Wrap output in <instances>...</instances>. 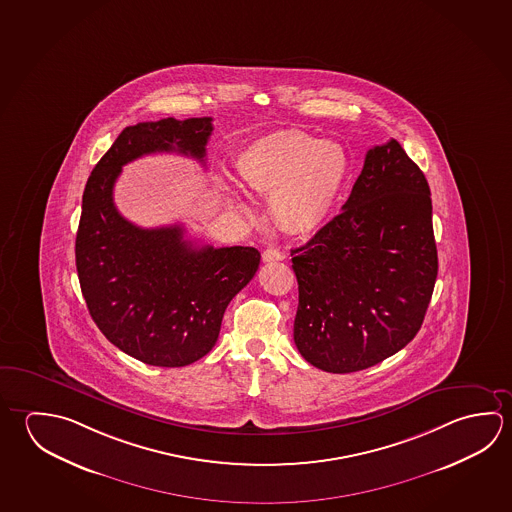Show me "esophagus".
<instances>
[{"mask_svg":"<svg viewBox=\"0 0 512 512\" xmlns=\"http://www.w3.org/2000/svg\"><path fill=\"white\" fill-rule=\"evenodd\" d=\"M284 259H286V253L280 252L277 248H268V250H264V253H262V260L264 262H275V260Z\"/></svg>","mask_w":512,"mask_h":512,"instance_id":"obj_1","label":"esophagus"}]
</instances>
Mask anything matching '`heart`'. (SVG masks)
<instances>
[{
    "label": "heart",
    "instance_id": "heart-1",
    "mask_svg": "<svg viewBox=\"0 0 512 512\" xmlns=\"http://www.w3.org/2000/svg\"><path fill=\"white\" fill-rule=\"evenodd\" d=\"M248 189L271 198V212L289 234L311 235L331 217L347 183L350 160L336 142L296 129L260 136L235 156Z\"/></svg>",
    "mask_w": 512,
    "mask_h": 512
}]
</instances>
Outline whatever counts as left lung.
<instances>
[{
    "label": "left lung",
    "instance_id": "8db88e82",
    "mask_svg": "<svg viewBox=\"0 0 512 512\" xmlns=\"http://www.w3.org/2000/svg\"><path fill=\"white\" fill-rule=\"evenodd\" d=\"M291 255L293 336L313 367L358 372L415 338L439 260L428 181L397 140L368 151L343 210Z\"/></svg>",
    "mask_w": 512,
    "mask_h": 512
}]
</instances>
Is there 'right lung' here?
Returning a JSON list of instances; mask_svg holds the SVG:
<instances>
[{
	"label": "right lung",
	"mask_w": 512,
	"mask_h": 512,
	"mask_svg": "<svg viewBox=\"0 0 512 512\" xmlns=\"http://www.w3.org/2000/svg\"><path fill=\"white\" fill-rule=\"evenodd\" d=\"M212 118L140 122L118 135L91 172L75 241L82 296L115 347L153 367H185L216 345L226 307L259 269L250 246H198L181 225L140 228L113 203L122 167L180 153L205 163Z\"/></svg>",
	"instance_id": "right-lung-1"
}]
</instances>
